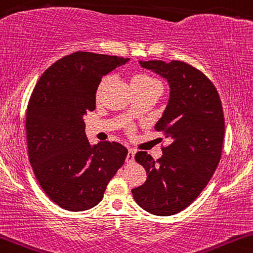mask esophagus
Masks as SVG:
<instances>
[{"label":"esophagus","mask_w":253,"mask_h":253,"mask_svg":"<svg viewBox=\"0 0 253 253\" xmlns=\"http://www.w3.org/2000/svg\"><path fill=\"white\" fill-rule=\"evenodd\" d=\"M134 156H135V151L134 150H129L127 151V155H126V162L130 163L134 161Z\"/></svg>","instance_id":"1"}]
</instances>
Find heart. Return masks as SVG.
<instances>
[{
  "label": "heart",
  "instance_id": "b5f03b06",
  "mask_svg": "<svg viewBox=\"0 0 253 253\" xmlns=\"http://www.w3.org/2000/svg\"><path fill=\"white\" fill-rule=\"evenodd\" d=\"M109 80V77H105L98 84L97 90H96V96L100 97L102 95V91L105 88L106 85H107ZM157 80L153 79L152 77H150L146 73H137L134 77L131 78V87H145V86H151V85H157Z\"/></svg>",
  "mask_w": 253,
  "mask_h": 253
}]
</instances>
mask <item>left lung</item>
Returning a JSON list of instances; mask_svg holds the SVG:
<instances>
[{
	"label": "left lung",
	"mask_w": 253,
	"mask_h": 253,
	"mask_svg": "<svg viewBox=\"0 0 253 253\" xmlns=\"http://www.w3.org/2000/svg\"><path fill=\"white\" fill-rule=\"evenodd\" d=\"M142 68L166 78L170 97L155 129L170 144L155 161L145 151L135 161L147 179L131 190L141 208L156 215H171L197 199L217 169L223 151L224 113L213 83L195 67L181 61H140Z\"/></svg>",
	"instance_id": "1"
}]
</instances>
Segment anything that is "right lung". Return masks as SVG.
Wrapping results in <instances>:
<instances>
[{
  "label": "right lung",
  "instance_id": "1",
  "mask_svg": "<svg viewBox=\"0 0 253 253\" xmlns=\"http://www.w3.org/2000/svg\"><path fill=\"white\" fill-rule=\"evenodd\" d=\"M129 58L78 51L45 70L27 108L28 155L49 199L72 212L95 207L124 165L127 150L114 141L91 146L84 116L96 108L103 75Z\"/></svg>",
  "mask_w": 253,
  "mask_h": 253
}]
</instances>
